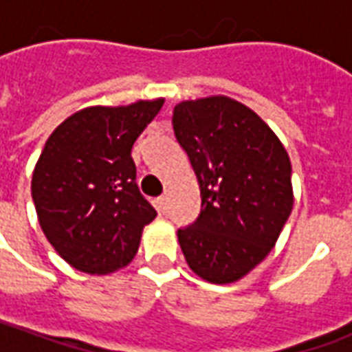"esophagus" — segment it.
I'll list each match as a JSON object with an SVG mask.
<instances>
[{
    "label": "esophagus",
    "mask_w": 352,
    "mask_h": 352,
    "mask_svg": "<svg viewBox=\"0 0 352 352\" xmlns=\"http://www.w3.org/2000/svg\"><path fill=\"white\" fill-rule=\"evenodd\" d=\"M156 204H158V209L164 213L168 209V196H160V198L156 199Z\"/></svg>",
    "instance_id": "obj_1"
}]
</instances>
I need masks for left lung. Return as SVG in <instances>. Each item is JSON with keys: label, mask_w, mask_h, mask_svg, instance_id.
Instances as JSON below:
<instances>
[{"label": "left lung", "mask_w": 352, "mask_h": 352, "mask_svg": "<svg viewBox=\"0 0 352 352\" xmlns=\"http://www.w3.org/2000/svg\"><path fill=\"white\" fill-rule=\"evenodd\" d=\"M173 131L196 173L201 211L177 232L204 280L243 279L270 254L294 206L285 145L252 109L228 96L177 103Z\"/></svg>", "instance_id": "obj_1"}]
</instances>
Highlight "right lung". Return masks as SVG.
Masks as SVG:
<instances>
[{"label": "right lung", "mask_w": 352, "mask_h": 352, "mask_svg": "<svg viewBox=\"0 0 352 352\" xmlns=\"http://www.w3.org/2000/svg\"><path fill=\"white\" fill-rule=\"evenodd\" d=\"M162 105L164 98L80 109L47 139L32 198L45 237L75 270L107 275L135 256L156 211L135 184L131 146Z\"/></svg>", "instance_id": "obj_1"}]
</instances>
